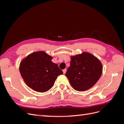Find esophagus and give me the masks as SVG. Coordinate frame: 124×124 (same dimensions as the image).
<instances>
[{"instance_id": "34e87169", "label": "esophagus", "mask_w": 124, "mask_h": 124, "mask_svg": "<svg viewBox=\"0 0 124 124\" xmlns=\"http://www.w3.org/2000/svg\"><path fill=\"white\" fill-rule=\"evenodd\" d=\"M66 71H67L66 69H63V70H62V71H63V74H65V73H66Z\"/></svg>"}]
</instances>
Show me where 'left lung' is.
Instances as JSON below:
<instances>
[{
	"instance_id": "left-lung-1",
	"label": "left lung",
	"mask_w": 124,
	"mask_h": 124,
	"mask_svg": "<svg viewBox=\"0 0 124 124\" xmlns=\"http://www.w3.org/2000/svg\"><path fill=\"white\" fill-rule=\"evenodd\" d=\"M70 65L65 76L72 87L79 92L93 87L102 73V65L99 60L87 52L71 56Z\"/></svg>"
}]
</instances>
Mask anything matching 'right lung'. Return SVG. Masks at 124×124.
<instances>
[{"label": "right lung", "mask_w": 124, "mask_h": 124, "mask_svg": "<svg viewBox=\"0 0 124 124\" xmlns=\"http://www.w3.org/2000/svg\"><path fill=\"white\" fill-rule=\"evenodd\" d=\"M52 56L43 51L30 54L22 60L20 72L26 84L33 91L40 93L48 91L55 81L63 74L58 65L52 62Z\"/></svg>", "instance_id": "right-lung-1"}]
</instances>
